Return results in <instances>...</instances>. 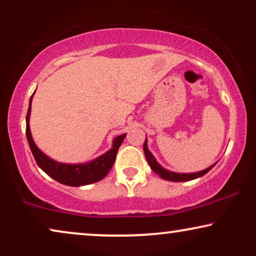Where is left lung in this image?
<instances>
[{
  "label": "left lung",
  "mask_w": 256,
  "mask_h": 256,
  "mask_svg": "<svg viewBox=\"0 0 256 256\" xmlns=\"http://www.w3.org/2000/svg\"><path fill=\"white\" fill-rule=\"evenodd\" d=\"M143 150H144V155H146V158L148 160L149 166L152 169L155 171L157 174H160V177H162L163 180H171V182H188V180H196V178L198 177H202L204 176L205 174H208L210 170L212 169V166L208 168V169L202 170V171H199V172H194V174H176V172H172V171H169L166 169H164L160 166L158 163H157V160H155V157L152 156V154L149 152L148 148H146V138L144 141V144H143Z\"/></svg>",
  "instance_id": "1"
}]
</instances>
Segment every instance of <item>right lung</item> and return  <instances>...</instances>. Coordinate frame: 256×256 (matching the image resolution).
<instances>
[{
    "mask_svg": "<svg viewBox=\"0 0 256 256\" xmlns=\"http://www.w3.org/2000/svg\"><path fill=\"white\" fill-rule=\"evenodd\" d=\"M32 96L30 98L29 110H28L26 113V134L28 142H29L31 152H32L34 160H36L38 166L51 178H54V180H57L64 185H68V186H82V185L92 184L106 177L107 174L112 169V166H113L118 150L120 148L124 138H126V134L118 136L113 142V148L110 152H107L106 154H104V155H101L100 157L92 160V162L86 164H62L56 162V160L48 158L45 154L42 152L37 148V146L34 144L32 140V136H31L29 118Z\"/></svg>",
    "mask_w": 256,
    "mask_h": 256,
    "instance_id": "add662e5",
    "label": "right lung"
}]
</instances>
